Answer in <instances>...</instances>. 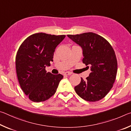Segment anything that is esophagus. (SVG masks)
Masks as SVG:
<instances>
[{
    "label": "esophagus",
    "instance_id": "esophagus-1",
    "mask_svg": "<svg viewBox=\"0 0 131 131\" xmlns=\"http://www.w3.org/2000/svg\"><path fill=\"white\" fill-rule=\"evenodd\" d=\"M72 74V73H71L70 72H66L65 73H64V75L65 76H69V75H71Z\"/></svg>",
    "mask_w": 131,
    "mask_h": 131
}]
</instances>
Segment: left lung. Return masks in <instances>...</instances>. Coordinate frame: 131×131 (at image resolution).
<instances>
[{
    "label": "left lung",
    "instance_id": "1",
    "mask_svg": "<svg viewBox=\"0 0 131 131\" xmlns=\"http://www.w3.org/2000/svg\"><path fill=\"white\" fill-rule=\"evenodd\" d=\"M68 37L82 48L83 62L90 66L91 71L85 80L81 78L75 91L87 101L101 100L112 89L116 80L117 61L113 48L103 37L92 32Z\"/></svg>",
    "mask_w": 131,
    "mask_h": 131
}]
</instances>
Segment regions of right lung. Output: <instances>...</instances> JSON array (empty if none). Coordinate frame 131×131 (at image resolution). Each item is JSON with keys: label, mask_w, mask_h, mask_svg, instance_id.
Masks as SVG:
<instances>
[{"label": "right lung", "mask_w": 131, "mask_h": 131, "mask_svg": "<svg viewBox=\"0 0 131 131\" xmlns=\"http://www.w3.org/2000/svg\"><path fill=\"white\" fill-rule=\"evenodd\" d=\"M65 35L37 33L27 37L18 50L15 66L19 85L30 101L40 102L47 100L56 92L63 76L47 73L57 46Z\"/></svg>", "instance_id": "obj_1"}]
</instances>
